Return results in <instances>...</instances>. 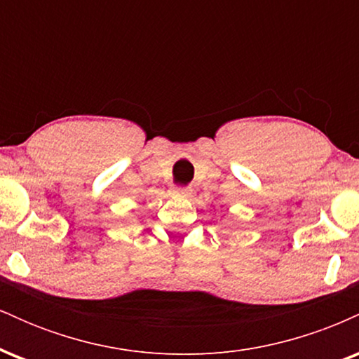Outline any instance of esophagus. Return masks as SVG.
<instances>
[{
    "label": "esophagus",
    "instance_id": "obj_1",
    "mask_svg": "<svg viewBox=\"0 0 359 359\" xmlns=\"http://www.w3.org/2000/svg\"><path fill=\"white\" fill-rule=\"evenodd\" d=\"M191 187H174L172 189V197H182V199H189L191 197Z\"/></svg>",
    "mask_w": 359,
    "mask_h": 359
}]
</instances>
